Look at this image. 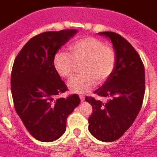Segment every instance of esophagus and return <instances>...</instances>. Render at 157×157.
Masks as SVG:
<instances>
[{"mask_svg": "<svg viewBox=\"0 0 157 157\" xmlns=\"http://www.w3.org/2000/svg\"><path fill=\"white\" fill-rule=\"evenodd\" d=\"M79 98L82 101H84V100H85V98H84V96L83 95H79Z\"/></svg>", "mask_w": 157, "mask_h": 157, "instance_id": "1", "label": "esophagus"}]
</instances>
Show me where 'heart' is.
Masks as SVG:
<instances>
[{
	"label": "heart",
	"mask_w": 157,
	"mask_h": 157,
	"mask_svg": "<svg viewBox=\"0 0 157 157\" xmlns=\"http://www.w3.org/2000/svg\"><path fill=\"white\" fill-rule=\"evenodd\" d=\"M69 54L56 52L52 64L59 76L71 78L75 71V64L81 66L82 75L74 78L68 83L70 90L75 94H86L99 83L106 81L114 71L116 54L109 45L101 40L86 37L77 40L68 47Z\"/></svg>",
	"instance_id": "heart-1"
}]
</instances>
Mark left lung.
<instances>
[{
    "mask_svg": "<svg viewBox=\"0 0 157 157\" xmlns=\"http://www.w3.org/2000/svg\"><path fill=\"white\" fill-rule=\"evenodd\" d=\"M98 34L112 41L116 65L112 75L94 92L109 98L106 103L91 97L85 98L93 107L89 130L100 141H113L130 128L141 110L145 90V68L137 51L124 37L114 32Z\"/></svg>",
    "mask_w": 157,
    "mask_h": 157,
    "instance_id": "1",
    "label": "left lung"
}]
</instances>
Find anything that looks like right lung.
Masks as SVG:
<instances>
[{"mask_svg":"<svg viewBox=\"0 0 157 157\" xmlns=\"http://www.w3.org/2000/svg\"><path fill=\"white\" fill-rule=\"evenodd\" d=\"M77 30L48 31L33 37L14 61L11 90L18 116L38 141L51 142L66 130L67 119L80 103L78 94L56 98L67 90L52 64L54 55Z\"/></svg>","mask_w":157,"mask_h":157,"instance_id":"obj_1","label":"right lung"}]
</instances>
